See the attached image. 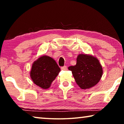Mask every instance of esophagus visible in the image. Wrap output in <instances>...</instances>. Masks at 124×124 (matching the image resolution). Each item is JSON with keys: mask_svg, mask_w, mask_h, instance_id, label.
Instances as JSON below:
<instances>
[{"mask_svg": "<svg viewBox=\"0 0 124 124\" xmlns=\"http://www.w3.org/2000/svg\"><path fill=\"white\" fill-rule=\"evenodd\" d=\"M61 70H67V66H63V67H61Z\"/></svg>", "mask_w": 124, "mask_h": 124, "instance_id": "34e87169", "label": "esophagus"}]
</instances>
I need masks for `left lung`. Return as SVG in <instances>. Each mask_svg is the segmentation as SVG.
<instances>
[{
  "instance_id": "left-lung-1",
  "label": "left lung",
  "mask_w": 124,
  "mask_h": 124,
  "mask_svg": "<svg viewBox=\"0 0 124 124\" xmlns=\"http://www.w3.org/2000/svg\"><path fill=\"white\" fill-rule=\"evenodd\" d=\"M78 85L81 89H88L95 86L101 79L103 69L99 60L89 54H79L77 64L70 66Z\"/></svg>"
}]
</instances>
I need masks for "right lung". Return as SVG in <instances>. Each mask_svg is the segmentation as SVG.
Masks as SVG:
<instances>
[{
  "instance_id": "right-lung-1",
  "label": "right lung",
  "mask_w": 124,
  "mask_h": 124,
  "mask_svg": "<svg viewBox=\"0 0 124 124\" xmlns=\"http://www.w3.org/2000/svg\"><path fill=\"white\" fill-rule=\"evenodd\" d=\"M60 70V68L53 58L44 55L33 62L30 76L35 85L43 89H47Z\"/></svg>"
}]
</instances>
